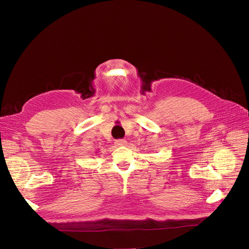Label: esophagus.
I'll use <instances>...</instances> for the list:
<instances>
[{
    "label": "esophagus",
    "mask_w": 249,
    "mask_h": 249,
    "mask_svg": "<svg viewBox=\"0 0 249 249\" xmlns=\"http://www.w3.org/2000/svg\"><path fill=\"white\" fill-rule=\"evenodd\" d=\"M115 143H116V145H118V146H124V145L126 144V140L125 139H118V140L115 141Z\"/></svg>",
    "instance_id": "34e87169"
}]
</instances>
